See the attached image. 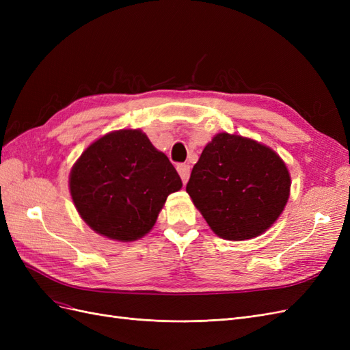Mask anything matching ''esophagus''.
<instances>
[{"mask_svg": "<svg viewBox=\"0 0 350 350\" xmlns=\"http://www.w3.org/2000/svg\"><path fill=\"white\" fill-rule=\"evenodd\" d=\"M176 171H178L179 176H181L183 183H184V184H187L188 178H189V174H191V167H189V165H187V163L178 165V166H176Z\"/></svg>", "mask_w": 350, "mask_h": 350, "instance_id": "1", "label": "esophagus"}]
</instances>
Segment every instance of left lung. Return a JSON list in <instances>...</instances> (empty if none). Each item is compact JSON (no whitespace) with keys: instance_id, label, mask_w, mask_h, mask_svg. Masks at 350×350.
Segmentation results:
<instances>
[{"instance_id":"8db88e82","label":"left lung","mask_w":350,"mask_h":350,"mask_svg":"<svg viewBox=\"0 0 350 350\" xmlns=\"http://www.w3.org/2000/svg\"><path fill=\"white\" fill-rule=\"evenodd\" d=\"M187 193L217 237L243 241L279 219L289 200L291 175L270 147L219 133L194 165Z\"/></svg>"}]
</instances>
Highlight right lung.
<instances>
[{"mask_svg":"<svg viewBox=\"0 0 350 350\" xmlns=\"http://www.w3.org/2000/svg\"><path fill=\"white\" fill-rule=\"evenodd\" d=\"M183 181L140 130L112 131L92 143L70 172L79 215L99 235L131 242L149 234Z\"/></svg>","mask_w":350,"mask_h":350,"instance_id":"obj_1","label":"right lung"}]
</instances>
